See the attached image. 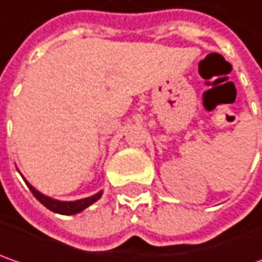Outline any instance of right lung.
<instances>
[{"label": "right lung", "mask_w": 262, "mask_h": 262, "mask_svg": "<svg viewBox=\"0 0 262 262\" xmlns=\"http://www.w3.org/2000/svg\"><path fill=\"white\" fill-rule=\"evenodd\" d=\"M25 179V178H24ZM26 185L29 187V190L32 191V194L35 195V199L38 200L41 205H44L47 209H50L52 212L56 213H60V215H75V213H80L81 210H84L85 208H89L90 205H93L95 202H98L100 197H102V190L90 197H85V199H80V200H74V202H62V200H56L52 199L42 192H39L37 188H34L26 179H25Z\"/></svg>", "instance_id": "obj_1"}]
</instances>
